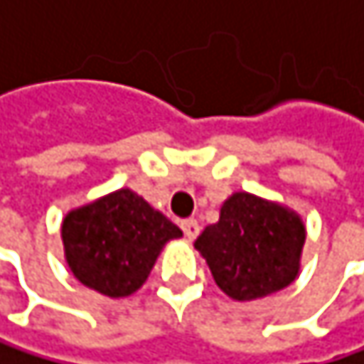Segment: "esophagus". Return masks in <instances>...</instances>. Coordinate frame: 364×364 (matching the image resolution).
Returning <instances> with one entry per match:
<instances>
[{
    "mask_svg": "<svg viewBox=\"0 0 364 364\" xmlns=\"http://www.w3.org/2000/svg\"><path fill=\"white\" fill-rule=\"evenodd\" d=\"M181 229H183L188 240H194V237L198 235V231H200V227H198V223L194 218H186L183 223H181Z\"/></svg>",
    "mask_w": 364,
    "mask_h": 364,
    "instance_id": "esophagus-1",
    "label": "esophagus"
}]
</instances>
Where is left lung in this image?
I'll use <instances>...</instances> for the list:
<instances>
[{"label": "left lung", "instance_id": "8db88e82", "mask_svg": "<svg viewBox=\"0 0 364 364\" xmlns=\"http://www.w3.org/2000/svg\"><path fill=\"white\" fill-rule=\"evenodd\" d=\"M306 242L301 218L284 205L235 192L218 223L196 237L218 288L235 301L273 295L295 282Z\"/></svg>", "mask_w": 364, "mask_h": 364}]
</instances>
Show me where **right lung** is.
<instances>
[{"mask_svg": "<svg viewBox=\"0 0 364 364\" xmlns=\"http://www.w3.org/2000/svg\"><path fill=\"white\" fill-rule=\"evenodd\" d=\"M60 235L80 284L107 297H129L148 279L164 245L183 233L124 188L69 212Z\"/></svg>", "mask_w": 364, "mask_h": 364, "instance_id": "obj_1", "label": "right lung"}]
</instances>
